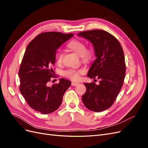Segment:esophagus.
Instances as JSON below:
<instances>
[{
	"instance_id": "obj_1",
	"label": "esophagus",
	"mask_w": 148,
	"mask_h": 148,
	"mask_svg": "<svg viewBox=\"0 0 148 148\" xmlns=\"http://www.w3.org/2000/svg\"><path fill=\"white\" fill-rule=\"evenodd\" d=\"M78 84H79V83H77V82H72V83H71V86H77V85H78Z\"/></svg>"
}]
</instances>
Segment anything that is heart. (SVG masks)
<instances>
[{"label":"heart","mask_w":148,"mask_h":148,"mask_svg":"<svg viewBox=\"0 0 148 148\" xmlns=\"http://www.w3.org/2000/svg\"><path fill=\"white\" fill-rule=\"evenodd\" d=\"M70 50L81 56L82 59L84 62H89L92 59L94 53L91 49H87L86 44L82 40L73 39L67 44ZM56 61L57 63L60 64L63 59V52L60 50L57 51L55 55ZM83 71L82 69H70L66 70L64 72V75L65 77L72 80H78L79 78L80 75L83 73Z\"/></svg>","instance_id":"obj_1"}]
</instances>
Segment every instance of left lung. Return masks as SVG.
I'll list each match as a JSON object with an SVG mask.
<instances>
[{
  "label": "left lung",
  "instance_id": "left-lung-1",
  "mask_svg": "<svg viewBox=\"0 0 148 148\" xmlns=\"http://www.w3.org/2000/svg\"><path fill=\"white\" fill-rule=\"evenodd\" d=\"M93 44L97 59L89 69L88 77L99 79V84L84 83L86 91L82 96L85 107L94 112H101L112 106L122 88L126 65L123 49L118 39L102 29L78 34Z\"/></svg>",
  "mask_w": 148,
  "mask_h": 148
}]
</instances>
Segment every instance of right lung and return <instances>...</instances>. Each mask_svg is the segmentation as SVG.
Instances as JSON below:
<instances>
[{
  "label": "right lung",
  "instance_id": "obj_1",
  "mask_svg": "<svg viewBox=\"0 0 148 148\" xmlns=\"http://www.w3.org/2000/svg\"><path fill=\"white\" fill-rule=\"evenodd\" d=\"M73 35L44 32L33 39L26 49L19 69L20 91L29 107L36 111L48 114L56 110L70 86L71 82L64 78L51 87L47 86V83L56 77L52 66L56 62V51Z\"/></svg>",
  "mask_w": 148,
  "mask_h": 148
}]
</instances>
